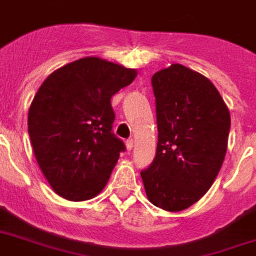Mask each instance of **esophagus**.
<instances>
[{
	"label": "esophagus",
	"mask_w": 256,
	"mask_h": 256,
	"mask_svg": "<svg viewBox=\"0 0 256 256\" xmlns=\"http://www.w3.org/2000/svg\"><path fill=\"white\" fill-rule=\"evenodd\" d=\"M133 145H134V141H133V138L126 140V149H128V152H130V150L133 149Z\"/></svg>",
	"instance_id": "obj_1"
}]
</instances>
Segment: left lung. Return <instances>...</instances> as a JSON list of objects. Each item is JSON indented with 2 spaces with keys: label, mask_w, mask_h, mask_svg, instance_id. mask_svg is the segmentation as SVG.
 <instances>
[{
  "label": "left lung",
  "mask_w": 256,
  "mask_h": 256,
  "mask_svg": "<svg viewBox=\"0 0 256 256\" xmlns=\"http://www.w3.org/2000/svg\"><path fill=\"white\" fill-rule=\"evenodd\" d=\"M152 85L158 145L141 178L154 206L178 212L198 202L219 174L230 115L215 85L182 64L154 74Z\"/></svg>",
  "instance_id": "obj_1"
}]
</instances>
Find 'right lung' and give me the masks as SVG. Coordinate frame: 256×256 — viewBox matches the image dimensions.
<instances>
[{"label":"right lung","mask_w":256,"mask_h":256,"mask_svg":"<svg viewBox=\"0 0 256 256\" xmlns=\"http://www.w3.org/2000/svg\"><path fill=\"white\" fill-rule=\"evenodd\" d=\"M137 72L88 56L46 78L28 111V133L41 171L56 194L86 200L106 186L126 145L112 132L111 97Z\"/></svg>","instance_id":"add662e5"}]
</instances>
